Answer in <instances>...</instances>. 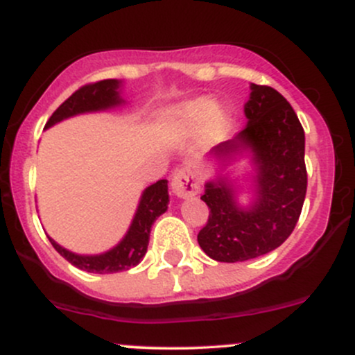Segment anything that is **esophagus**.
<instances>
[{"label":"esophagus","instance_id":"34e87169","mask_svg":"<svg viewBox=\"0 0 355 355\" xmlns=\"http://www.w3.org/2000/svg\"><path fill=\"white\" fill-rule=\"evenodd\" d=\"M172 190L177 197L189 198L198 193L200 183L197 180V175L190 166H180L172 175Z\"/></svg>","mask_w":355,"mask_h":355}]
</instances>
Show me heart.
I'll return each mask as SVG.
<instances>
[{"label": "heart", "instance_id": "obj_1", "mask_svg": "<svg viewBox=\"0 0 355 355\" xmlns=\"http://www.w3.org/2000/svg\"><path fill=\"white\" fill-rule=\"evenodd\" d=\"M178 125L185 130H198L205 126L207 133L217 137L225 130L227 113L225 110L215 107L214 101L209 98H197L182 103L172 112Z\"/></svg>", "mask_w": 355, "mask_h": 355}]
</instances>
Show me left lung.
<instances>
[{"mask_svg": "<svg viewBox=\"0 0 355 355\" xmlns=\"http://www.w3.org/2000/svg\"><path fill=\"white\" fill-rule=\"evenodd\" d=\"M250 89L247 126L210 153L223 160L250 150L257 172L255 200L247 209L239 207L223 177L207 182L202 195L210 215L197 240L217 262H243L282 245L295 229L307 191L305 135L294 108L274 88L250 85Z\"/></svg>", "mask_w": 355, "mask_h": 355, "instance_id": "1", "label": "left lung"}]
</instances>
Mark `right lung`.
<instances>
[{
    "instance_id": "obj_1",
    "label": "right lung",
    "mask_w": 355,
    "mask_h": 355,
    "mask_svg": "<svg viewBox=\"0 0 355 355\" xmlns=\"http://www.w3.org/2000/svg\"><path fill=\"white\" fill-rule=\"evenodd\" d=\"M120 85L121 81L118 80H101L78 88L70 98L64 100L56 108V112L46 121V128L64 118L80 115V113L100 112V110L118 107L123 103V100L120 98ZM166 183H168L166 180H158L148 189H145L132 225L125 237L121 239V242L112 250L100 255H78L58 245L55 240L48 237L51 245L71 266L92 272V274H115V272L128 270V268L138 266L146 254L153 222L168 209V185Z\"/></svg>"
}]
</instances>
